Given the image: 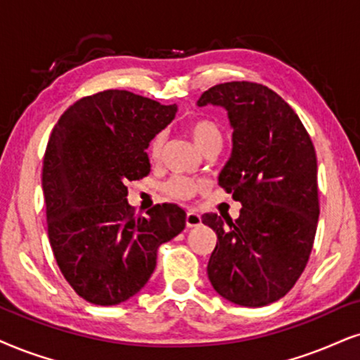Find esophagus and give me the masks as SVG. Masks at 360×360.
<instances>
[{
    "instance_id": "1",
    "label": "esophagus",
    "mask_w": 360,
    "mask_h": 360,
    "mask_svg": "<svg viewBox=\"0 0 360 360\" xmlns=\"http://www.w3.org/2000/svg\"><path fill=\"white\" fill-rule=\"evenodd\" d=\"M185 221H187V227H198V225L202 224V217L195 210H188L187 217H185Z\"/></svg>"
}]
</instances>
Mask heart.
<instances>
[{
    "label": "heart",
    "instance_id": "1",
    "mask_svg": "<svg viewBox=\"0 0 360 360\" xmlns=\"http://www.w3.org/2000/svg\"><path fill=\"white\" fill-rule=\"evenodd\" d=\"M187 131L190 133V136H192L195 145H197L202 152H207L212 146H221V143H224V131H221V127L212 118L200 117L190 120L187 125ZM162 148L163 135L158 133V135H155L152 141H150V157L157 160L160 157V153H162ZM202 188L203 185L200 181H195L181 175L172 176V179L165 181V185H163V192H165L168 197L176 198V200H187V198H192L193 195L200 192Z\"/></svg>",
    "mask_w": 360,
    "mask_h": 360
}]
</instances>
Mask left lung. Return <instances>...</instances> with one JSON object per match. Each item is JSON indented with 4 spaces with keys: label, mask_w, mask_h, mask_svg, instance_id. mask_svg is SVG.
<instances>
[{
    "label": "left lung",
    "mask_w": 360,
    "mask_h": 360,
    "mask_svg": "<svg viewBox=\"0 0 360 360\" xmlns=\"http://www.w3.org/2000/svg\"><path fill=\"white\" fill-rule=\"evenodd\" d=\"M197 105L227 110L232 153L219 185L242 203L237 220L202 217L217 233L208 278L229 302L269 305L294 287L312 252L319 221L312 140L288 103L259 83L215 85Z\"/></svg>",
    "instance_id": "obj_1"
}]
</instances>
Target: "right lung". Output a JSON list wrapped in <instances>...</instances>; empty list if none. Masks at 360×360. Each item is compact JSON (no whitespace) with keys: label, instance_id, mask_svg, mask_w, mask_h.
<instances>
[{"label":"right lung","instance_id":"add662e5","mask_svg":"<svg viewBox=\"0 0 360 360\" xmlns=\"http://www.w3.org/2000/svg\"><path fill=\"white\" fill-rule=\"evenodd\" d=\"M175 113L176 105L106 90L78 100L53 128L43 158L48 238L86 302L117 305L139 294L158 247L185 229L187 214L175 203L133 215L125 185L148 175L146 148Z\"/></svg>","mask_w":360,"mask_h":360}]
</instances>
